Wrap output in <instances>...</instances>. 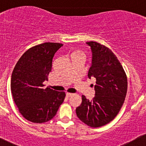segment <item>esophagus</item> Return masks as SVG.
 Returning <instances> with one entry per match:
<instances>
[{"label": "esophagus", "instance_id": "obj_1", "mask_svg": "<svg viewBox=\"0 0 146 146\" xmlns=\"http://www.w3.org/2000/svg\"><path fill=\"white\" fill-rule=\"evenodd\" d=\"M72 95H73V94H72V93H66V97H67V98H69V97H71Z\"/></svg>", "mask_w": 146, "mask_h": 146}]
</instances>
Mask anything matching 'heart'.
<instances>
[{
	"instance_id": "b5f03b06",
	"label": "heart",
	"mask_w": 146,
	"mask_h": 146,
	"mask_svg": "<svg viewBox=\"0 0 146 146\" xmlns=\"http://www.w3.org/2000/svg\"><path fill=\"white\" fill-rule=\"evenodd\" d=\"M70 58L71 59H75V58H84V54L82 51L79 49H73L70 53Z\"/></svg>"
}]
</instances>
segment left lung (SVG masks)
<instances>
[{"label": "left lung", "mask_w": 146, "mask_h": 146, "mask_svg": "<svg viewBox=\"0 0 146 146\" xmlns=\"http://www.w3.org/2000/svg\"><path fill=\"white\" fill-rule=\"evenodd\" d=\"M92 51L88 78L96 79L95 96L89 101L84 95L76 108L77 116L92 128H98L114 119L124 102L128 88L125 73L110 48L96 42H88Z\"/></svg>", "instance_id": "1"}]
</instances>
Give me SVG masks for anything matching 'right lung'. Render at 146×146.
Wrapping results in <instances>:
<instances>
[{"label": "right lung", "instance_id": "add662e5", "mask_svg": "<svg viewBox=\"0 0 146 146\" xmlns=\"http://www.w3.org/2000/svg\"><path fill=\"white\" fill-rule=\"evenodd\" d=\"M63 46L44 42L29 48L21 57L14 68L11 90L21 114L28 121L44 123L56 115L65 98L64 92L56 91L43 82L48 80L52 60L56 52Z\"/></svg>", "mask_w": 146, "mask_h": 146}]
</instances>
